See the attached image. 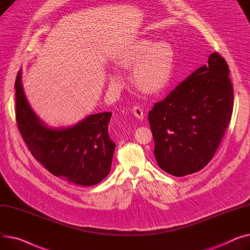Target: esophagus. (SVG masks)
<instances>
[{"mask_svg":"<svg viewBox=\"0 0 250 250\" xmlns=\"http://www.w3.org/2000/svg\"><path fill=\"white\" fill-rule=\"evenodd\" d=\"M132 112H133V114L137 117L138 119H143L144 111L140 106H134L133 108H132Z\"/></svg>","mask_w":250,"mask_h":250,"instance_id":"34e87169","label":"esophagus"}]
</instances>
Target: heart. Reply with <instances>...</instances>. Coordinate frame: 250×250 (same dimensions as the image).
I'll return each instance as SVG.
<instances>
[{
  "mask_svg": "<svg viewBox=\"0 0 250 250\" xmlns=\"http://www.w3.org/2000/svg\"><path fill=\"white\" fill-rule=\"evenodd\" d=\"M119 63L123 67H134L136 85L147 94H156L167 86L173 65V50L166 41L154 43L150 39H142L122 52ZM111 83L118 86L122 83L119 73H113Z\"/></svg>",
  "mask_w": 250,
  "mask_h": 250,
  "instance_id": "obj_1",
  "label": "heart"
}]
</instances>
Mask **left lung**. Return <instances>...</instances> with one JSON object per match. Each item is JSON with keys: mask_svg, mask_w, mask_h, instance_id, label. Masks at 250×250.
Returning a JSON list of instances; mask_svg holds the SVG:
<instances>
[{"mask_svg": "<svg viewBox=\"0 0 250 250\" xmlns=\"http://www.w3.org/2000/svg\"><path fill=\"white\" fill-rule=\"evenodd\" d=\"M229 67L217 51L155 103L148 120L157 165L174 177H185L208 165L227 130L234 104Z\"/></svg>", "mask_w": 250, "mask_h": 250, "instance_id": "1", "label": "left lung"}]
</instances>
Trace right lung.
Wrapping results in <instances>:
<instances>
[{
    "label": "right lung",
    "mask_w": 250,
    "mask_h": 250,
    "mask_svg": "<svg viewBox=\"0 0 250 250\" xmlns=\"http://www.w3.org/2000/svg\"><path fill=\"white\" fill-rule=\"evenodd\" d=\"M16 122L34 158L56 177L81 186H93L110 172L116 144L108 135L111 112L87 116L65 129L44 125L28 105L21 84V71L15 82Z\"/></svg>",
    "instance_id": "right-lung-1"
}]
</instances>
